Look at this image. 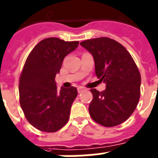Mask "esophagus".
Masks as SVG:
<instances>
[{
	"mask_svg": "<svg viewBox=\"0 0 158 158\" xmlns=\"http://www.w3.org/2000/svg\"><path fill=\"white\" fill-rule=\"evenodd\" d=\"M85 88H83V87H78L77 88V91H78V93L80 94V93H82L83 91H85Z\"/></svg>",
	"mask_w": 158,
	"mask_h": 158,
	"instance_id": "1",
	"label": "esophagus"
}]
</instances>
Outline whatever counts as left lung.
<instances>
[{
    "label": "left lung",
    "instance_id": "left-lung-1",
    "mask_svg": "<svg viewBox=\"0 0 158 158\" xmlns=\"http://www.w3.org/2000/svg\"><path fill=\"white\" fill-rule=\"evenodd\" d=\"M81 45L93 55L96 76L106 83L102 92L90 89L91 118L107 127L123 123L140 99L141 78L133 58L122 44L107 37L85 40Z\"/></svg>",
    "mask_w": 158,
    "mask_h": 158
}]
</instances>
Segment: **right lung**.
I'll return each mask as SVG.
<instances>
[{"label":"right lung","instance_id":"right-lung-1","mask_svg":"<svg viewBox=\"0 0 158 158\" xmlns=\"http://www.w3.org/2000/svg\"><path fill=\"white\" fill-rule=\"evenodd\" d=\"M79 42L48 38L33 48L19 78V102L30 123L38 130L55 132L69 118L72 104L77 95L75 87L57 89L55 77L64 57Z\"/></svg>","mask_w":158,"mask_h":158}]
</instances>
